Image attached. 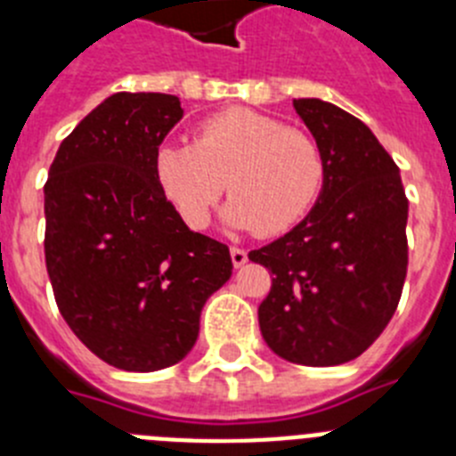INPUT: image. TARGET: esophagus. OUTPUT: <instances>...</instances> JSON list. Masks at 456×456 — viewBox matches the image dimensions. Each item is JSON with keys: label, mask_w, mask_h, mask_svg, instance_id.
<instances>
[{"label": "esophagus", "mask_w": 456, "mask_h": 456, "mask_svg": "<svg viewBox=\"0 0 456 456\" xmlns=\"http://www.w3.org/2000/svg\"><path fill=\"white\" fill-rule=\"evenodd\" d=\"M231 257H232V265H235L237 269L244 267V265L248 263L247 251H244V248H240V247H232V248H231Z\"/></svg>", "instance_id": "34e87169"}]
</instances>
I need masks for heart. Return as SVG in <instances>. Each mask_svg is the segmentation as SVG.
Masks as SVG:
<instances>
[{
  "label": "heart",
  "instance_id": "obj_1",
  "mask_svg": "<svg viewBox=\"0 0 456 456\" xmlns=\"http://www.w3.org/2000/svg\"><path fill=\"white\" fill-rule=\"evenodd\" d=\"M155 178L193 231L209 224L225 183L232 199L224 224L231 231L281 235L315 208L326 162L305 132L251 109H225L200 120L193 143H164Z\"/></svg>",
  "mask_w": 456,
  "mask_h": 456
}]
</instances>
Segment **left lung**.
<instances>
[{
  "label": "left lung",
  "mask_w": 456,
  "mask_h": 456,
  "mask_svg": "<svg viewBox=\"0 0 456 456\" xmlns=\"http://www.w3.org/2000/svg\"><path fill=\"white\" fill-rule=\"evenodd\" d=\"M292 104L324 155L326 178L292 231L248 253L273 276L257 322L273 354L331 368L361 356L400 304L409 200L368 125L320 98Z\"/></svg>",
  "instance_id": "obj_1"
}]
</instances>
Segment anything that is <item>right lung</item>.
Masks as SVG:
<instances>
[{"label":"right lung","instance_id":"add662e5","mask_svg":"<svg viewBox=\"0 0 456 456\" xmlns=\"http://www.w3.org/2000/svg\"><path fill=\"white\" fill-rule=\"evenodd\" d=\"M175 95L114 93L61 141L45 183V265L72 333L104 363L155 372L196 345L231 251L189 231L155 178Z\"/></svg>","mask_w":456,"mask_h":456}]
</instances>
